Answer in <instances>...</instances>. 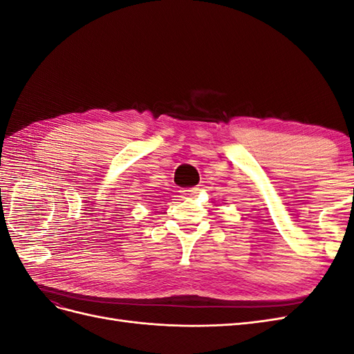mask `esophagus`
Segmentation results:
<instances>
[{
  "instance_id": "obj_1",
  "label": "esophagus",
  "mask_w": 354,
  "mask_h": 354,
  "mask_svg": "<svg viewBox=\"0 0 354 354\" xmlns=\"http://www.w3.org/2000/svg\"><path fill=\"white\" fill-rule=\"evenodd\" d=\"M198 190H199L198 187H187V189H181L180 192L183 196H194L198 194Z\"/></svg>"
}]
</instances>
